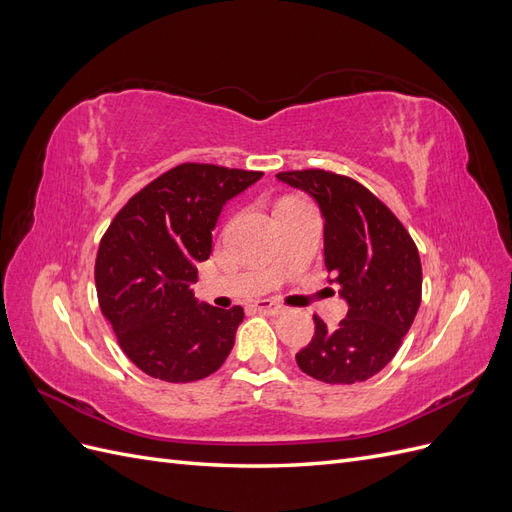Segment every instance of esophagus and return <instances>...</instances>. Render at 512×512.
I'll return each instance as SVG.
<instances>
[{
	"mask_svg": "<svg viewBox=\"0 0 512 512\" xmlns=\"http://www.w3.org/2000/svg\"><path fill=\"white\" fill-rule=\"evenodd\" d=\"M254 307L258 309V312H262V314H271V316L282 314L284 309H286L282 303H275V301H269V299H258V301H254Z\"/></svg>",
	"mask_w": 512,
	"mask_h": 512,
	"instance_id": "esophagus-1",
	"label": "esophagus"
}]
</instances>
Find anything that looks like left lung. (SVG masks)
I'll return each instance as SVG.
<instances>
[{"label":"left lung","mask_w":512,"mask_h":512,"mask_svg":"<svg viewBox=\"0 0 512 512\" xmlns=\"http://www.w3.org/2000/svg\"><path fill=\"white\" fill-rule=\"evenodd\" d=\"M277 179L316 198L324 218V265L348 301V316L335 329L314 316V337L297 352V365L327 384L376 376L397 354L421 305L416 243L378 196L346 175L307 168L284 170Z\"/></svg>","instance_id":"obj_1"}]
</instances>
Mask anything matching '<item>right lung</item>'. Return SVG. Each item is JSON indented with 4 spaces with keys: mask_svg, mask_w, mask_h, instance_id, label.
Here are the masks:
<instances>
[{
    "mask_svg": "<svg viewBox=\"0 0 512 512\" xmlns=\"http://www.w3.org/2000/svg\"><path fill=\"white\" fill-rule=\"evenodd\" d=\"M260 177V170L179 164L136 192L104 232L96 256L100 309L147 376L203 380L235 346L243 307L198 305L190 284L211 254L226 200Z\"/></svg>",
    "mask_w": 512,
    "mask_h": 512,
    "instance_id": "1",
    "label": "right lung"
}]
</instances>
